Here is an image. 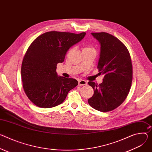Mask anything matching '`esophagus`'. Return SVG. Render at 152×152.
Segmentation results:
<instances>
[{
  "mask_svg": "<svg viewBox=\"0 0 152 152\" xmlns=\"http://www.w3.org/2000/svg\"><path fill=\"white\" fill-rule=\"evenodd\" d=\"M87 84V82L84 80L82 79H79L78 80V86H86Z\"/></svg>",
  "mask_w": 152,
  "mask_h": 152,
  "instance_id": "1",
  "label": "esophagus"
}]
</instances>
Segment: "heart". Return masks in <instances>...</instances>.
<instances>
[{"instance_id": "obj_1", "label": "heart", "mask_w": 152, "mask_h": 152, "mask_svg": "<svg viewBox=\"0 0 152 152\" xmlns=\"http://www.w3.org/2000/svg\"><path fill=\"white\" fill-rule=\"evenodd\" d=\"M90 48H90V47H86V48H84V50H86V49H90Z\"/></svg>"}]
</instances>
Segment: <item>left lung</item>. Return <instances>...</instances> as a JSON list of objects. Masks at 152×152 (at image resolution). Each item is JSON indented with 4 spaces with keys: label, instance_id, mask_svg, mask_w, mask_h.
<instances>
[{
    "label": "left lung",
    "instance_id": "left-lung-1",
    "mask_svg": "<svg viewBox=\"0 0 152 152\" xmlns=\"http://www.w3.org/2000/svg\"><path fill=\"white\" fill-rule=\"evenodd\" d=\"M100 44L98 64L104 75L99 86L88 82L94 94L89 105L98 111L107 112L119 107L126 99L132 82V64L129 52L118 38L107 33H91Z\"/></svg>",
    "mask_w": 152,
    "mask_h": 152
}]
</instances>
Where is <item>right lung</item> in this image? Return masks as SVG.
<instances>
[{
  "label": "right lung",
  "mask_w": 152,
  "mask_h": 152,
  "mask_svg": "<svg viewBox=\"0 0 152 152\" xmlns=\"http://www.w3.org/2000/svg\"><path fill=\"white\" fill-rule=\"evenodd\" d=\"M86 34L49 31L37 37L30 45L22 61L21 76L25 94L36 106H57L77 86V80L58 76L56 66L64 61L69 48Z\"/></svg>",
  "instance_id": "add662e5"
}]
</instances>
